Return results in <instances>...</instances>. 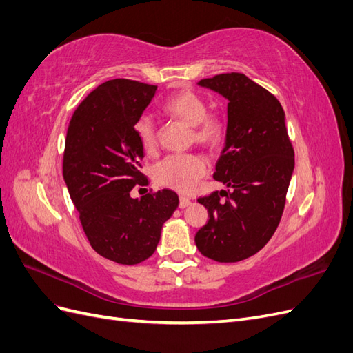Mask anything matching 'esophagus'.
Masks as SVG:
<instances>
[{
	"instance_id": "1",
	"label": "esophagus",
	"mask_w": 353,
	"mask_h": 353,
	"mask_svg": "<svg viewBox=\"0 0 353 353\" xmlns=\"http://www.w3.org/2000/svg\"><path fill=\"white\" fill-rule=\"evenodd\" d=\"M190 205H191V200L188 197H185V196H181L179 197V208L181 209H184V208H187Z\"/></svg>"
}]
</instances>
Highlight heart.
Returning <instances> with one entry per match:
<instances>
[{
  "label": "heart",
  "instance_id": "heart-1",
  "mask_svg": "<svg viewBox=\"0 0 353 353\" xmlns=\"http://www.w3.org/2000/svg\"><path fill=\"white\" fill-rule=\"evenodd\" d=\"M162 112L168 117L190 126L191 143L216 148L225 135L223 116L216 110H208L205 99L193 90H183L169 95L162 103ZM135 134L145 153L153 154L157 150V128L152 117L145 114L138 117ZM209 170V159L203 153L191 152L166 156L154 166L153 176L160 185L190 193Z\"/></svg>",
  "mask_w": 353,
  "mask_h": 353
}]
</instances>
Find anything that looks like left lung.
Returning <instances> with one entry per match:
<instances>
[{
    "mask_svg": "<svg viewBox=\"0 0 353 353\" xmlns=\"http://www.w3.org/2000/svg\"><path fill=\"white\" fill-rule=\"evenodd\" d=\"M199 85L228 100L227 140L213 178L231 190L197 199L209 221L194 240L206 258L239 262L258 253L279 227L294 169L293 144L280 101L245 74L221 73Z\"/></svg>",
    "mask_w": 353,
    "mask_h": 353,
    "instance_id": "1",
    "label": "left lung"
}]
</instances>
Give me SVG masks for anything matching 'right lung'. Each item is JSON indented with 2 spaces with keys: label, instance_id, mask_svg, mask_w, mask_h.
Here are the masks:
<instances>
[{
  "label": "right lung",
  "instance_id": "add662e5",
  "mask_svg": "<svg viewBox=\"0 0 353 353\" xmlns=\"http://www.w3.org/2000/svg\"><path fill=\"white\" fill-rule=\"evenodd\" d=\"M156 91V85L123 78L104 82L79 103L68 128L63 178L70 199L91 248L121 265L150 258L179 203L168 188L140 199L130 194L148 184L135 122Z\"/></svg>",
  "mask_w": 353,
  "mask_h": 353
}]
</instances>
